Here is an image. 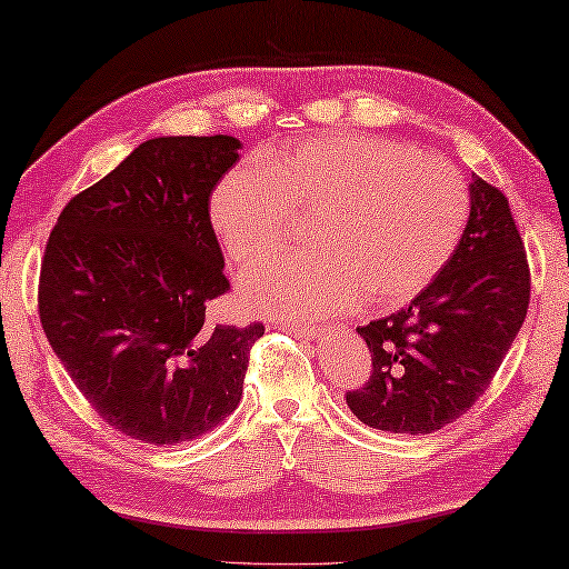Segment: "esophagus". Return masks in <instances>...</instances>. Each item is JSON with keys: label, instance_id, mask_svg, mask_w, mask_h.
<instances>
[{"label": "esophagus", "instance_id": "obj_1", "mask_svg": "<svg viewBox=\"0 0 569 569\" xmlns=\"http://www.w3.org/2000/svg\"><path fill=\"white\" fill-rule=\"evenodd\" d=\"M274 328H279V330H287V332H292V335H307V338H312V335H320L322 330L320 328H315V325H305V322H290V320H274Z\"/></svg>", "mask_w": 569, "mask_h": 569}]
</instances>
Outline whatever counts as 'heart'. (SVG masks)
I'll use <instances>...</instances> for the list:
<instances>
[{"label": "heart", "mask_w": 569, "mask_h": 569, "mask_svg": "<svg viewBox=\"0 0 569 569\" xmlns=\"http://www.w3.org/2000/svg\"><path fill=\"white\" fill-rule=\"evenodd\" d=\"M469 209V183L443 158L340 133L231 169L211 193L209 217L239 267L264 262L307 221L315 251L247 274L241 297L254 310L320 318L366 300H413L449 264Z\"/></svg>", "instance_id": "heart-1"}]
</instances>
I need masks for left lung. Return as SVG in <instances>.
<instances>
[{
  "label": "left lung",
  "instance_id": "8db88e82",
  "mask_svg": "<svg viewBox=\"0 0 569 569\" xmlns=\"http://www.w3.org/2000/svg\"><path fill=\"white\" fill-rule=\"evenodd\" d=\"M459 247L411 305L360 325L372 370L348 390L362 423L390 433H433L489 388L529 307V264L505 193L479 176Z\"/></svg>",
  "mask_w": 569,
  "mask_h": 569
}]
</instances>
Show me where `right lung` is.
Instances as JSON below:
<instances>
[{
  "label": "right lung",
  "instance_id": "obj_1",
  "mask_svg": "<svg viewBox=\"0 0 569 569\" xmlns=\"http://www.w3.org/2000/svg\"><path fill=\"white\" fill-rule=\"evenodd\" d=\"M231 136H166L68 201L44 247L40 322L102 421L130 439H197L237 411L262 322L209 312L229 290L209 199Z\"/></svg>",
  "mask_w": 569,
  "mask_h": 569
}]
</instances>
